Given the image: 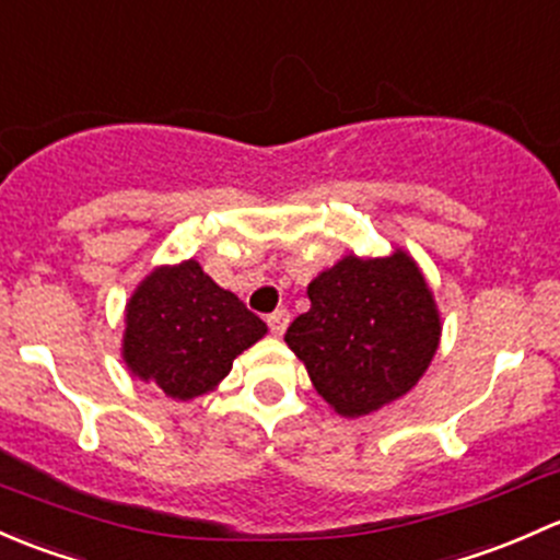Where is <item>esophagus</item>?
I'll use <instances>...</instances> for the list:
<instances>
[{
	"mask_svg": "<svg viewBox=\"0 0 560 560\" xmlns=\"http://www.w3.org/2000/svg\"><path fill=\"white\" fill-rule=\"evenodd\" d=\"M288 323H291V315H288V310H275L272 315H267V326H269V331L275 334V337H282V331L288 328Z\"/></svg>",
	"mask_w": 560,
	"mask_h": 560,
	"instance_id": "obj_1",
	"label": "esophagus"
}]
</instances>
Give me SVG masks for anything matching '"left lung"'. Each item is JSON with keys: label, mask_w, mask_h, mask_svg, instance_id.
Wrapping results in <instances>:
<instances>
[{"label": "left lung", "mask_w": 560, "mask_h": 560, "mask_svg": "<svg viewBox=\"0 0 560 560\" xmlns=\"http://www.w3.org/2000/svg\"><path fill=\"white\" fill-rule=\"evenodd\" d=\"M310 310L285 342L315 390L345 418L377 412L418 385L434 361L442 318L423 269L401 247L348 253L307 285Z\"/></svg>", "instance_id": "obj_1"}]
</instances>
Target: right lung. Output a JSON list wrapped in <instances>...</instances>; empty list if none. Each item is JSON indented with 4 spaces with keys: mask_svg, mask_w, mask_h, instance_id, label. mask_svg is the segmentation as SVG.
I'll use <instances>...</instances> for the list:
<instances>
[{
    "mask_svg": "<svg viewBox=\"0 0 560 560\" xmlns=\"http://www.w3.org/2000/svg\"><path fill=\"white\" fill-rule=\"evenodd\" d=\"M267 334L232 291L199 261L164 264L140 280L124 310V364L175 401H191L221 385L234 359Z\"/></svg>",
    "mask_w": 560,
    "mask_h": 560,
    "instance_id": "obj_1",
    "label": "right lung"
}]
</instances>
